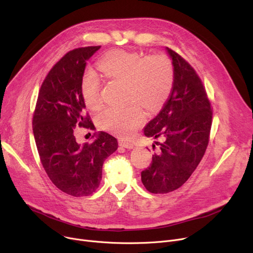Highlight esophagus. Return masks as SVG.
<instances>
[{
  "label": "esophagus",
  "instance_id": "esophagus-1",
  "mask_svg": "<svg viewBox=\"0 0 253 253\" xmlns=\"http://www.w3.org/2000/svg\"><path fill=\"white\" fill-rule=\"evenodd\" d=\"M119 145L122 148L125 149H133L134 148V144L130 142V141H126V140H120L119 141Z\"/></svg>",
  "mask_w": 253,
  "mask_h": 253
}]
</instances>
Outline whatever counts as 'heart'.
Here are the masks:
<instances>
[{
  "mask_svg": "<svg viewBox=\"0 0 253 253\" xmlns=\"http://www.w3.org/2000/svg\"><path fill=\"white\" fill-rule=\"evenodd\" d=\"M97 65L106 77L125 82L127 100H135L150 111L160 108L173 86V64L164 54L142 57L136 52L116 50L104 55ZM80 89L85 104L96 109L100 103L98 76L91 70L85 72ZM143 120L144 115L135 102L108 106L98 116L102 128L121 137L131 136Z\"/></svg>",
  "mask_w": 253,
  "mask_h": 253,
  "instance_id": "obj_1",
  "label": "heart"
}]
</instances>
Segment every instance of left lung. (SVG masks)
<instances>
[{"label":"left lung","mask_w":253,"mask_h":253,"mask_svg":"<svg viewBox=\"0 0 253 253\" xmlns=\"http://www.w3.org/2000/svg\"><path fill=\"white\" fill-rule=\"evenodd\" d=\"M165 49L173 64V86L160 113L143 129L145 136L164 139L156 141L159 151L141 172L143 185L154 194L174 191L190 178L207 149L212 122L201 79L176 52Z\"/></svg>","instance_id":"obj_1"}]
</instances>
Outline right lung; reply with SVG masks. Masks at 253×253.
Wrapping results in <instances>:
<instances>
[{"label": "right lung", "mask_w": 253, "mask_h": 253, "mask_svg": "<svg viewBox=\"0 0 253 253\" xmlns=\"http://www.w3.org/2000/svg\"><path fill=\"white\" fill-rule=\"evenodd\" d=\"M99 48L72 50L53 66L40 89L33 118L37 149L47 175L60 191L74 197L96 191L103 162L118 149L117 139L103 131L92 143L80 144L74 135L76 126L94 128L80 87L87 60Z\"/></svg>", "instance_id": "right-lung-1"}]
</instances>
